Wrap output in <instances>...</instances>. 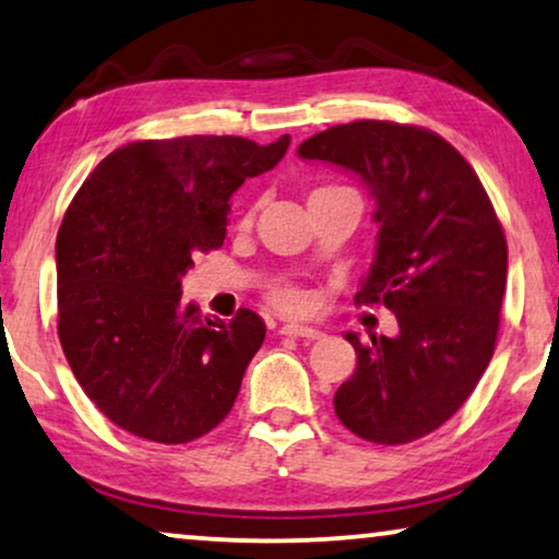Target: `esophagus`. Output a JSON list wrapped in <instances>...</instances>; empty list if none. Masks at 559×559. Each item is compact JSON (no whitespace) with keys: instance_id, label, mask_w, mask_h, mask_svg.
<instances>
[{"instance_id":"esophagus-1","label":"esophagus","mask_w":559,"mask_h":559,"mask_svg":"<svg viewBox=\"0 0 559 559\" xmlns=\"http://www.w3.org/2000/svg\"><path fill=\"white\" fill-rule=\"evenodd\" d=\"M281 334L286 336H301V340H321V332L313 326H301V324H283Z\"/></svg>"}]
</instances>
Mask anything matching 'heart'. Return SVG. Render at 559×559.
Returning <instances> with one entry per match:
<instances>
[{"mask_svg": "<svg viewBox=\"0 0 559 559\" xmlns=\"http://www.w3.org/2000/svg\"><path fill=\"white\" fill-rule=\"evenodd\" d=\"M248 217H246V223H248ZM271 301L286 313H301V311H306V306H309V294L301 288L283 283V286H276L271 290Z\"/></svg>", "mask_w": 559, "mask_h": 559, "instance_id": "1", "label": "heart"}]
</instances>
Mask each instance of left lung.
Returning a JSON list of instances; mask_svg holds the SVG:
<instances>
[{
	"label": "left lung",
	"instance_id": "left-lung-1",
	"mask_svg": "<svg viewBox=\"0 0 559 559\" xmlns=\"http://www.w3.org/2000/svg\"><path fill=\"white\" fill-rule=\"evenodd\" d=\"M298 156L357 175L374 198L377 248L357 298L395 313V336L347 332L357 369L334 395L352 433L382 445L433 433L489 367L507 288V238L471 164L418 126L352 121Z\"/></svg>",
	"mask_w": 559,
	"mask_h": 559
}]
</instances>
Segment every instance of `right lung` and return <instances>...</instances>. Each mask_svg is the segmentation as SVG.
Segmentation results:
<instances>
[{"label":"right lung","mask_w":559,"mask_h":559,"mask_svg":"<svg viewBox=\"0 0 559 559\" xmlns=\"http://www.w3.org/2000/svg\"><path fill=\"white\" fill-rule=\"evenodd\" d=\"M242 136L133 141L108 154L62 217L58 336L100 413L154 443H190L219 426L265 324L255 311L219 321L182 301L192 255L223 246L230 198L276 167Z\"/></svg>","instance_id":"add662e5"}]
</instances>
